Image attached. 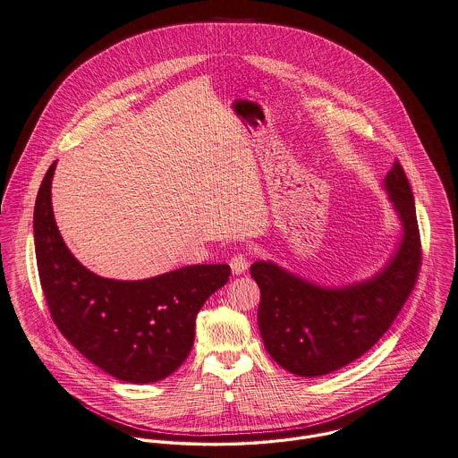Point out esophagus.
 <instances>
[{
	"label": "esophagus",
	"instance_id": "1",
	"mask_svg": "<svg viewBox=\"0 0 458 458\" xmlns=\"http://www.w3.org/2000/svg\"><path fill=\"white\" fill-rule=\"evenodd\" d=\"M229 266L233 269V275H243L250 266V259L245 253H236L234 257H231Z\"/></svg>",
	"mask_w": 458,
	"mask_h": 458
}]
</instances>
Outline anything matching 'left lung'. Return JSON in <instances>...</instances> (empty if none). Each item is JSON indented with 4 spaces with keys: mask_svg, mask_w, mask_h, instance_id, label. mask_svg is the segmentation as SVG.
<instances>
[{
    "mask_svg": "<svg viewBox=\"0 0 458 458\" xmlns=\"http://www.w3.org/2000/svg\"><path fill=\"white\" fill-rule=\"evenodd\" d=\"M381 187L401 222V238L371 278L326 287L273 260L250 267L260 289L257 320L264 346L292 375H329L362 357L388 331L415 287L420 233L413 192L399 163Z\"/></svg>",
    "mask_w": 458,
    "mask_h": 458,
    "instance_id": "1",
    "label": "left lung"
}]
</instances>
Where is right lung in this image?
I'll list each match as a JSON object with an SVG mask.
<instances>
[{
    "label": "right lung",
    "mask_w": 458,
    "mask_h": 458,
    "mask_svg": "<svg viewBox=\"0 0 458 458\" xmlns=\"http://www.w3.org/2000/svg\"><path fill=\"white\" fill-rule=\"evenodd\" d=\"M55 165L33 215L43 293L63 335L106 375L154 383L174 373L194 344L196 317L231 275L227 264L185 266L145 280L103 278L66 247L52 209Z\"/></svg>",
    "instance_id": "obj_1"
}]
</instances>
